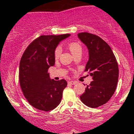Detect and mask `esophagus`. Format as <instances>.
Masks as SVG:
<instances>
[{
    "mask_svg": "<svg viewBox=\"0 0 134 134\" xmlns=\"http://www.w3.org/2000/svg\"><path fill=\"white\" fill-rule=\"evenodd\" d=\"M68 83L69 84H71V85H74V84H76V81H69Z\"/></svg>",
    "mask_w": 134,
    "mask_h": 134,
    "instance_id": "34e87169",
    "label": "esophagus"
}]
</instances>
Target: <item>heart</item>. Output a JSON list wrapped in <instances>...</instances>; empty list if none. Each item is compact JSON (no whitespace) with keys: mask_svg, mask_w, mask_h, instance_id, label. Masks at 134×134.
Here are the masks:
<instances>
[{"mask_svg":"<svg viewBox=\"0 0 134 134\" xmlns=\"http://www.w3.org/2000/svg\"><path fill=\"white\" fill-rule=\"evenodd\" d=\"M67 47L70 50V52H71V53L73 56L77 55H81L82 52V47L81 46L79 43L77 42H70L67 45ZM60 49L59 48H57L55 51L54 53V57L55 59H57L59 58L60 55Z\"/></svg>","mask_w":134,"mask_h":134,"instance_id":"1","label":"heart"}]
</instances>
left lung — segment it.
<instances>
[{
	"label": "left lung",
	"mask_w": 134,
	"mask_h": 134,
	"mask_svg": "<svg viewBox=\"0 0 134 134\" xmlns=\"http://www.w3.org/2000/svg\"><path fill=\"white\" fill-rule=\"evenodd\" d=\"M77 36L88 50L85 71L93 80L80 99L87 107L98 108L107 103L115 93L119 75L118 64L111 48L99 36L86 32L78 33Z\"/></svg>",
	"instance_id": "1"
}]
</instances>
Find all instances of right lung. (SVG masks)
Segmentation results:
<instances>
[{
    "instance_id": "1",
    "label": "right lung",
    "mask_w": 134,
    "mask_h": 134,
    "mask_svg": "<svg viewBox=\"0 0 134 134\" xmlns=\"http://www.w3.org/2000/svg\"><path fill=\"white\" fill-rule=\"evenodd\" d=\"M70 36H40L27 47L21 57L20 86L29 103L38 110L50 111L60 103L67 82L65 79H51L48 70L55 65L54 53L58 44Z\"/></svg>"
}]
</instances>
